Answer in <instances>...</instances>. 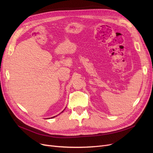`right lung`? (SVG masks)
Masks as SVG:
<instances>
[{"instance_id": "obj_1", "label": "right lung", "mask_w": 153, "mask_h": 153, "mask_svg": "<svg viewBox=\"0 0 153 153\" xmlns=\"http://www.w3.org/2000/svg\"><path fill=\"white\" fill-rule=\"evenodd\" d=\"M64 110H63V111H64ZM63 111H62V112H63ZM56 117V116H54V117H51V118H54V117Z\"/></svg>"}]
</instances>
